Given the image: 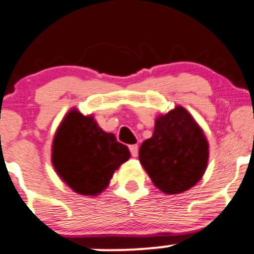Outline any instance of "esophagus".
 Returning a JSON list of instances; mask_svg holds the SVG:
<instances>
[{
	"instance_id": "esophagus-1",
	"label": "esophagus",
	"mask_w": 254,
	"mask_h": 254,
	"mask_svg": "<svg viewBox=\"0 0 254 254\" xmlns=\"http://www.w3.org/2000/svg\"><path fill=\"white\" fill-rule=\"evenodd\" d=\"M129 151H131L132 157L138 156V146H137V144H132V146H129Z\"/></svg>"
}]
</instances>
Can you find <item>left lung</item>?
Here are the masks:
<instances>
[{
    "instance_id": "obj_1",
    "label": "left lung",
    "mask_w": 254,
    "mask_h": 254,
    "mask_svg": "<svg viewBox=\"0 0 254 254\" xmlns=\"http://www.w3.org/2000/svg\"><path fill=\"white\" fill-rule=\"evenodd\" d=\"M139 162L166 194L194 187L207 170L209 146L203 129L182 106L157 116L151 138L139 147Z\"/></svg>"
}]
</instances>
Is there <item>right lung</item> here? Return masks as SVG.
I'll use <instances>...</instances> for the list:
<instances>
[{
  "label": "right lung",
  "instance_id": "1",
  "mask_svg": "<svg viewBox=\"0 0 254 254\" xmlns=\"http://www.w3.org/2000/svg\"><path fill=\"white\" fill-rule=\"evenodd\" d=\"M131 153L115 134L101 128L92 115L72 108L52 142V165L62 182L82 195L95 197L110 185L113 173Z\"/></svg>",
  "mask_w": 254,
  "mask_h": 254
}]
</instances>
